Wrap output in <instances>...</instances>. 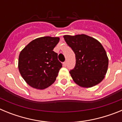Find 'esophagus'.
I'll return each instance as SVG.
<instances>
[{"instance_id":"34e87169","label":"esophagus","mask_w":122,"mask_h":122,"mask_svg":"<svg viewBox=\"0 0 122 122\" xmlns=\"http://www.w3.org/2000/svg\"><path fill=\"white\" fill-rule=\"evenodd\" d=\"M63 66H66V65H67V62H66V61H65V62H63Z\"/></svg>"}]
</instances>
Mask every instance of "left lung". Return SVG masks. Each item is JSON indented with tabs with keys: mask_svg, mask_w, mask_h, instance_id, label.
<instances>
[{
	"mask_svg": "<svg viewBox=\"0 0 122 122\" xmlns=\"http://www.w3.org/2000/svg\"><path fill=\"white\" fill-rule=\"evenodd\" d=\"M76 55V65L70 71L73 80L81 87L90 88L98 84L107 73L109 60L100 42L84 34L63 36Z\"/></svg>",
	"mask_w": 122,
	"mask_h": 122,
	"instance_id": "left-lung-1",
	"label": "left lung"
}]
</instances>
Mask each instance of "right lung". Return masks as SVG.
I'll return each instance as SVG.
<instances>
[{"label": "right lung", "mask_w": 122, "mask_h": 122, "mask_svg": "<svg viewBox=\"0 0 122 122\" xmlns=\"http://www.w3.org/2000/svg\"><path fill=\"white\" fill-rule=\"evenodd\" d=\"M59 37L43 36L30 42L21 51L18 68L22 78L34 89L43 90L55 82L62 67L53 51Z\"/></svg>", "instance_id": "add662e5"}]
</instances>
